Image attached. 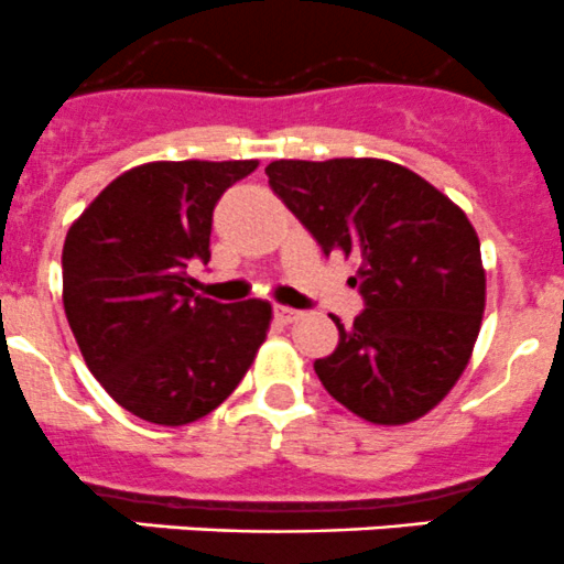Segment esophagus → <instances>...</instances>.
<instances>
[{
    "label": "esophagus",
    "instance_id": "obj_1",
    "mask_svg": "<svg viewBox=\"0 0 564 564\" xmlns=\"http://www.w3.org/2000/svg\"><path fill=\"white\" fill-rule=\"evenodd\" d=\"M274 317H276V321H280V323H293L295 317H299V312L290 310V306L276 304V306H274Z\"/></svg>",
    "mask_w": 564,
    "mask_h": 564
}]
</instances>
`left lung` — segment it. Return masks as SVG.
Here are the masks:
<instances>
[{
	"instance_id": "left-lung-1",
	"label": "left lung",
	"mask_w": 564,
	"mask_h": 564,
	"mask_svg": "<svg viewBox=\"0 0 564 564\" xmlns=\"http://www.w3.org/2000/svg\"><path fill=\"white\" fill-rule=\"evenodd\" d=\"M269 186L323 254L359 260L354 326L315 359L326 392L376 425L420 420L469 365L485 310L479 238L425 177L381 159L271 161Z\"/></svg>"
}]
</instances>
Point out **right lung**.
<instances>
[{
	"instance_id": "1",
	"label": "right lung",
	"mask_w": 564,
	"mask_h": 564,
	"mask_svg": "<svg viewBox=\"0 0 564 564\" xmlns=\"http://www.w3.org/2000/svg\"><path fill=\"white\" fill-rule=\"evenodd\" d=\"M258 161H155L111 181L68 230L63 301L90 372L126 411L188 425L230 398L271 323L260 299L219 304L186 269L210 260L221 194Z\"/></svg>"
}]
</instances>
